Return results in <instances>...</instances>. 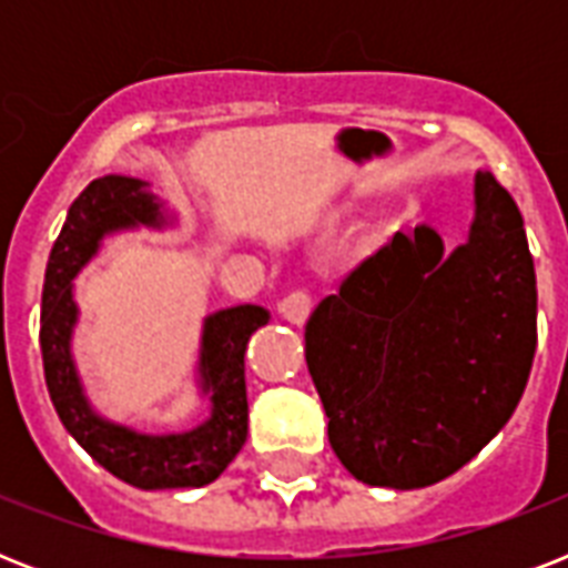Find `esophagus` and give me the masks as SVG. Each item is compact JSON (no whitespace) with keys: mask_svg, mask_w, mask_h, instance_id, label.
Returning a JSON list of instances; mask_svg holds the SVG:
<instances>
[{"mask_svg":"<svg viewBox=\"0 0 568 568\" xmlns=\"http://www.w3.org/2000/svg\"><path fill=\"white\" fill-rule=\"evenodd\" d=\"M276 310H280V315H283L288 324H297L301 327L303 321L310 318L312 312V297L303 288H297V292H288L283 297V301L276 303Z\"/></svg>","mask_w":568,"mask_h":568,"instance_id":"34e87169","label":"esophagus"}]
</instances>
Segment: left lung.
Returning a JSON list of instances; mask_svg holds the SVG:
<instances>
[{
	"instance_id": "1",
	"label": "left lung",
	"mask_w": 568,
	"mask_h": 568,
	"mask_svg": "<svg viewBox=\"0 0 568 568\" xmlns=\"http://www.w3.org/2000/svg\"><path fill=\"white\" fill-rule=\"evenodd\" d=\"M537 354V274L519 205L475 176L466 244L395 232L306 321L329 445L368 486L439 484L510 422Z\"/></svg>"
}]
</instances>
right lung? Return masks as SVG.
I'll list each match as a JSON object with an SVG mask.
<instances>
[{
  "instance_id": "1",
  "label": "right lung",
  "mask_w": 568,
  "mask_h": 568,
  "mask_svg": "<svg viewBox=\"0 0 568 568\" xmlns=\"http://www.w3.org/2000/svg\"><path fill=\"white\" fill-rule=\"evenodd\" d=\"M146 185L150 182L111 173L93 180L73 200L43 276L40 354L58 418L105 471L138 489H194L217 480L247 439L244 351L250 336L265 327L271 315L262 306L244 303L212 312L203 321L196 374L212 413L194 430L150 436L126 424L109 422L93 409L70 351L79 321L73 280L97 256L102 239L111 232L164 226L162 203L146 191Z\"/></svg>"
}]
</instances>
